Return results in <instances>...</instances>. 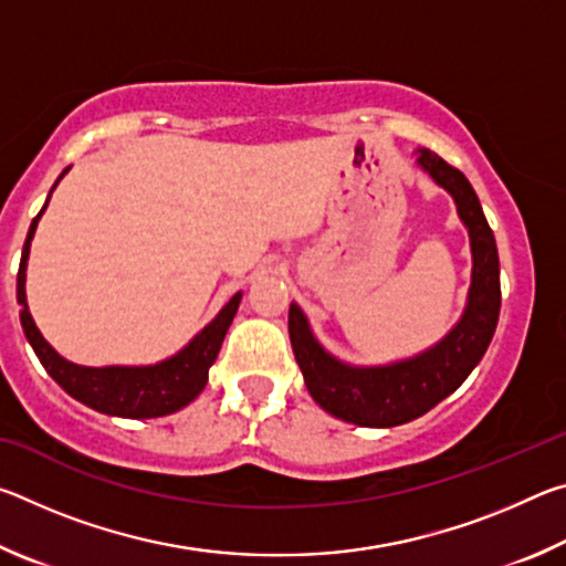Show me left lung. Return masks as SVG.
I'll return each mask as SVG.
<instances>
[{
    "mask_svg": "<svg viewBox=\"0 0 566 566\" xmlns=\"http://www.w3.org/2000/svg\"><path fill=\"white\" fill-rule=\"evenodd\" d=\"M417 167L454 199L472 247V284L459 322L415 357L359 367L314 337L302 306L290 304V339L312 399L327 415L359 427H397L427 415L447 399L482 361L500 322V254L476 191L462 171L429 149H417Z\"/></svg>",
    "mask_w": 566,
    "mask_h": 566,
    "instance_id": "8db88e82",
    "label": "left lung"
}]
</instances>
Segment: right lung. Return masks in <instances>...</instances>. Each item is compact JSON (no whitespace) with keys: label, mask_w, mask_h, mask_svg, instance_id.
<instances>
[{"label":"right lung","mask_w":566,"mask_h":566,"mask_svg":"<svg viewBox=\"0 0 566 566\" xmlns=\"http://www.w3.org/2000/svg\"><path fill=\"white\" fill-rule=\"evenodd\" d=\"M70 171L66 167L60 179ZM54 181V187L60 185ZM54 187L50 189V197ZM50 197L42 207V212L32 219L30 232H27V242L22 249V262H19L17 272V302L22 304L19 319H22V329L27 342L32 344L36 357H40L42 367L50 371V377L60 385L66 395L74 397L82 405L92 407L94 411L109 417H124V419H151L175 415L181 407L199 397L209 379V367H212L219 349H222L224 334L232 324L234 314L242 302V292H237L217 317L207 324V327L191 339L187 347H181L177 354L161 359L157 364H139V367H127V364H109V367H84V364H74L64 359L50 342L42 337L36 324L27 306V260H30V247L36 232V224L44 214Z\"/></svg>","instance_id":"obj_1"}]
</instances>
